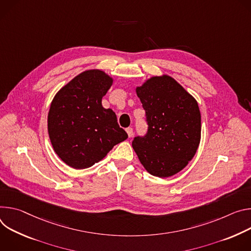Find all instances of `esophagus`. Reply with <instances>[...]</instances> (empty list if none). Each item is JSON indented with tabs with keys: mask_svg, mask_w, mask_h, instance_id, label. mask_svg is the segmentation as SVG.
<instances>
[{
	"mask_svg": "<svg viewBox=\"0 0 251 251\" xmlns=\"http://www.w3.org/2000/svg\"><path fill=\"white\" fill-rule=\"evenodd\" d=\"M126 133H127V135L130 137V136H132V134H133V129H132V127H127L126 129Z\"/></svg>",
	"mask_w": 251,
	"mask_h": 251,
	"instance_id": "34e87169",
	"label": "esophagus"
}]
</instances>
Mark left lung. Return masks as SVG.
<instances>
[{
    "instance_id": "8db88e82",
    "label": "left lung",
    "mask_w": 251,
    "mask_h": 251,
    "mask_svg": "<svg viewBox=\"0 0 251 251\" xmlns=\"http://www.w3.org/2000/svg\"><path fill=\"white\" fill-rule=\"evenodd\" d=\"M135 93L146 110L149 125L132 148L151 176L170 177L197 153L201 136V117L197 100L168 75L148 78Z\"/></svg>"
}]
</instances>
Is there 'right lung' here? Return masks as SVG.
Listing matches in <instances>:
<instances>
[{
  "label": "right lung",
  "mask_w": 251,
  "mask_h": 251,
  "mask_svg": "<svg viewBox=\"0 0 251 251\" xmlns=\"http://www.w3.org/2000/svg\"><path fill=\"white\" fill-rule=\"evenodd\" d=\"M113 82L103 71L88 70L70 80L50 102V144L58 156L75 170L90 168L127 138L115 111L101 104Z\"/></svg>",
  "instance_id": "obj_1"
}]
</instances>
